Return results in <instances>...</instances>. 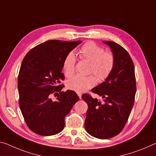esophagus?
Listing matches in <instances>:
<instances>
[{"instance_id":"esophagus-1","label":"esophagus","mask_w":156,"mask_h":156,"mask_svg":"<svg viewBox=\"0 0 156 156\" xmlns=\"http://www.w3.org/2000/svg\"><path fill=\"white\" fill-rule=\"evenodd\" d=\"M76 94L78 95V96H79V98H80V99H81V93H80V92H76Z\"/></svg>"}]
</instances>
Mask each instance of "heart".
<instances>
[{"label":"heart","instance_id":"heart-1","mask_svg":"<svg viewBox=\"0 0 156 156\" xmlns=\"http://www.w3.org/2000/svg\"><path fill=\"white\" fill-rule=\"evenodd\" d=\"M81 59L90 63L88 73H92L100 82L105 81L110 75L115 66V57L111 52H106L102 47L93 42L85 43L79 50ZM76 57L73 52H70L65 57L63 68L67 76H71L75 72ZM93 75H77L70 79L67 86L76 92H84L92 88L96 83Z\"/></svg>","mask_w":156,"mask_h":156}]
</instances>
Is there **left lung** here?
<instances>
[{
	"label": "left lung",
	"mask_w": 156,
	"mask_h": 156,
	"mask_svg": "<svg viewBox=\"0 0 156 156\" xmlns=\"http://www.w3.org/2000/svg\"><path fill=\"white\" fill-rule=\"evenodd\" d=\"M115 57L113 71L104 82L91 91L103 98V102L83 94L88 110L84 127L87 133L101 140L109 139L121 133L133 109L136 93L135 67L128 52L117 43L104 41Z\"/></svg>",
	"instance_id": "1"
}]
</instances>
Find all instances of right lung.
I'll return each mask as SVG.
<instances>
[{
  "instance_id": "obj_1",
  "label": "right lung",
  "mask_w": 156,
  "mask_h": 156,
  "mask_svg": "<svg viewBox=\"0 0 156 156\" xmlns=\"http://www.w3.org/2000/svg\"><path fill=\"white\" fill-rule=\"evenodd\" d=\"M81 41L51 40L37 45L28 52L18 76L20 107L26 125L42 136L56 135L63 130L65 117L78 101L73 90L61 91L62 73L66 55ZM60 92L56 101L50 95Z\"/></svg>"
}]
</instances>
